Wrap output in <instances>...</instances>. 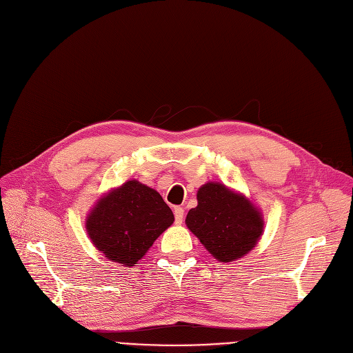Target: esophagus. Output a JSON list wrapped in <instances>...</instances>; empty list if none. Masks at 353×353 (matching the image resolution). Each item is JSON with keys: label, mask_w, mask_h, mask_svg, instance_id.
Returning <instances> with one entry per match:
<instances>
[{"label": "esophagus", "mask_w": 353, "mask_h": 353, "mask_svg": "<svg viewBox=\"0 0 353 353\" xmlns=\"http://www.w3.org/2000/svg\"><path fill=\"white\" fill-rule=\"evenodd\" d=\"M183 216H185V210H183V208L176 206L174 208V221H176V224L183 223Z\"/></svg>", "instance_id": "1"}]
</instances>
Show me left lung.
<instances>
[{"instance_id":"obj_1","label":"left lung","mask_w":353,"mask_h":353,"mask_svg":"<svg viewBox=\"0 0 353 353\" xmlns=\"http://www.w3.org/2000/svg\"><path fill=\"white\" fill-rule=\"evenodd\" d=\"M198 206L186 216L188 228L218 262H234L249 253L263 232L262 212L223 183L203 185Z\"/></svg>"}]
</instances>
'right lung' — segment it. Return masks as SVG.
<instances>
[{
	"mask_svg": "<svg viewBox=\"0 0 353 353\" xmlns=\"http://www.w3.org/2000/svg\"><path fill=\"white\" fill-rule=\"evenodd\" d=\"M173 221L174 215L159 192L129 180L97 201L85 219V228L99 252L130 268Z\"/></svg>",
	"mask_w": 353,
	"mask_h": 353,
	"instance_id": "1",
	"label": "right lung"
}]
</instances>
